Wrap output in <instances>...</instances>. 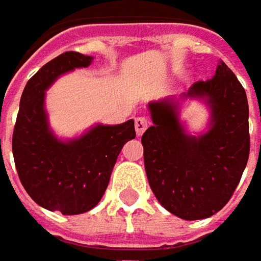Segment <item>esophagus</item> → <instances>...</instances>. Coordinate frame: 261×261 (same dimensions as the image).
Returning a JSON list of instances; mask_svg holds the SVG:
<instances>
[{"mask_svg": "<svg viewBox=\"0 0 261 261\" xmlns=\"http://www.w3.org/2000/svg\"><path fill=\"white\" fill-rule=\"evenodd\" d=\"M149 125V120H148V117L145 116H139V117H136L135 119V130H136V135L141 136L144 132L146 130V127Z\"/></svg>", "mask_w": 261, "mask_h": 261, "instance_id": "esophagus-1", "label": "esophagus"}]
</instances>
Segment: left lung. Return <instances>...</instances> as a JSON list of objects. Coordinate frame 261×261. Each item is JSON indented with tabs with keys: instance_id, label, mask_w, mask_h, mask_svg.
<instances>
[{
	"instance_id": "1",
	"label": "left lung",
	"mask_w": 261,
	"mask_h": 261,
	"mask_svg": "<svg viewBox=\"0 0 261 261\" xmlns=\"http://www.w3.org/2000/svg\"><path fill=\"white\" fill-rule=\"evenodd\" d=\"M206 98L211 129L190 136L178 120V103L168 97L149 103L154 125L142 135L151 190L168 212L195 221L215 215L228 203L250 154L248 101L234 72L221 62L215 75L183 94Z\"/></svg>"
}]
</instances>
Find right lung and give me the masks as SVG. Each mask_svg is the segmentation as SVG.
Here are the masks:
<instances>
[{
    "label": "right lung",
    "instance_id": "obj_1",
    "mask_svg": "<svg viewBox=\"0 0 261 261\" xmlns=\"http://www.w3.org/2000/svg\"><path fill=\"white\" fill-rule=\"evenodd\" d=\"M93 59L71 50L42 66L25 84L13 132L15 168L25 192L39 206L62 215L84 214L100 202L122 148L136 136L134 120L97 125L68 142L49 129L47 87L68 71L87 68Z\"/></svg>",
    "mask_w": 261,
    "mask_h": 261
}]
</instances>
